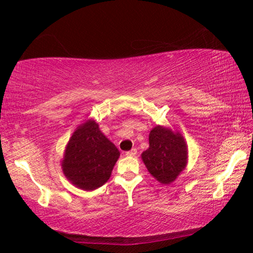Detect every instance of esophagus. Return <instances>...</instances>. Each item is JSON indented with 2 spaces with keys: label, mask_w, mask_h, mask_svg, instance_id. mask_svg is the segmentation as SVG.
Instances as JSON below:
<instances>
[{
  "label": "esophagus",
  "mask_w": 253,
  "mask_h": 253,
  "mask_svg": "<svg viewBox=\"0 0 253 253\" xmlns=\"http://www.w3.org/2000/svg\"><path fill=\"white\" fill-rule=\"evenodd\" d=\"M136 154H137V148H132V150L126 153V155H127V157H134Z\"/></svg>",
  "instance_id": "obj_1"
}]
</instances>
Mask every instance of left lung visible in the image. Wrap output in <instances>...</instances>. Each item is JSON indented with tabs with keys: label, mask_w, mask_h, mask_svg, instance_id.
<instances>
[{
	"label": "left lung",
	"mask_w": 253,
	"mask_h": 253,
	"mask_svg": "<svg viewBox=\"0 0 253 253\" xmlns=\"http://www.w3.org/2000/svg\"><path fill=\"white\" fill-rule=\"evenodd\" d=\"M150 147L143 152L145 166L150 174L162 184H170L185 168L188 147L179 132L157 126L150 132Z\"/></svg>",
	"instance_id": "1"
}]
</instances>
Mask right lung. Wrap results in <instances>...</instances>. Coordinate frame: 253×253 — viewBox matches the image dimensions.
<instances>
[{
  "label": "right lung",
  "instance_id": "right-lung-1",
  "mask_svg": "<svg viewBox=\"0 0 253 253\" xmlns=\"http://www.w3.org/2000/svg\"><path fill=\"white\" fill-rule=\"evenodd\" d=\"M119 157L120 151L100 131L98 123L87 120L69 140L62 169L72 184L91 191L108 181Z\"/></svg>",
  "mask_w": 253,
  "mask_h": 253
}]
</instances>
